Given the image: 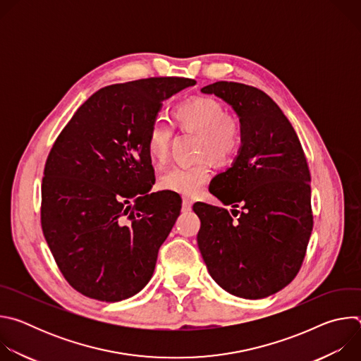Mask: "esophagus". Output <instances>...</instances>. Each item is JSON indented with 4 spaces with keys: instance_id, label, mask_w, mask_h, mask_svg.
Wrapping results in <instances>:
<instances>
[{
    "instance_id": "obj_1",
    "label": "esophagus",
    "mask_w": 361,
    "mask_h": 361,
    "mask_svg": "<svg viewBox=\"0 0 361 361\" xmlns=\"http://www.w3.org/2000/svg\"><path fill=\"white\" fill-rule=\"evenodd\" d=\"M192 207V200L184 197L183 198V212H190Z\"/></svg>"
}]
</instances>
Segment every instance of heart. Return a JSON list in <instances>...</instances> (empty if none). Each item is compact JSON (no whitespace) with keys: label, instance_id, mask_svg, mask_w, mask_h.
<instances>
[{"label":"heart","instance_id":"1","mask_svg":"<svg viewBox=\"0 0 361 361\" xmlns=\"http://www.w3.org/2000/svg\"><path fill=\"white\" fill-rule=\"evenodd\" d=\"M174 121L181 131L197 133V156H207L217 164L230 163L241 148V120L226 113L223 102L213 97L198 95L180 102L174 111ZM173 134V124L164 118H156L149 124L145 145L156 164L167 160ZM209 177L210 163L207 157H201L192 163L173 166L163 174L160 184L166 190L194 197Z\"/></svg>","mask_w":361,"mask_h":361}]
</instances>
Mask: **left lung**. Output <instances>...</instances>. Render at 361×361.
Wrapping results in <instances>:
<instances>
[{
  "label": "left lung",
  "mask_w": 361,
  "mask_h": 361,
  "mask_svg": "<svg viewBox=\"0 0 361 361\" xmlns=\"http://www.w3.org/2000/svg\"><path fill=\"white\" fill-rule=\"evenodd\" d=\"M234 109L243 145L210 191L241 212L195 202L197 243L213 280L243 298H264L301 269L313 230L310 170L301 142L280 107L262 90L217 81L201 90Z\"/></svg>",
  "instance_id": "obj_1"
}]
</instances>
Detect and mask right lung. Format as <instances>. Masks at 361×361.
<instances>
[{
  "label": "right lung",
  "instance_id": "obj_1",
  "mask_svg": "<svg viewBox=\"0 0 361 361\" xmlns=\"http://www.w3.org/2000/svg\"><path fill=\"white\" fill-rule=\"evenodd\" d=\"M195 81L151 77L94 92L57 137L44 167L41 227L78 293L121 301L144 288L181 210L156 181L145 137L163 101Z\"/></svg>",
  "mask_w": 361,
  "mask_h": 361
}]
</instances>
